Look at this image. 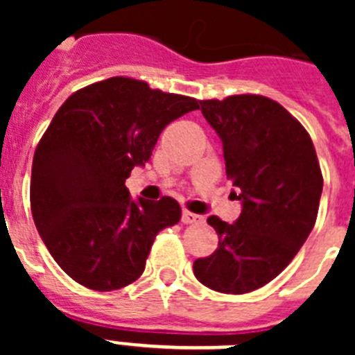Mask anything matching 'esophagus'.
<instances>
[{
    "label": "esophagus",
    "instance_id": "obj_1",
    "mask_svg": "<svg viewBox=\"0 0 355 355\" xmlns=\"http://www.w3.org/2000/svg\"><path fill=\"white\" fill-rule=\"evenodd\" d=\"M181 222H183V224H199V222H202V216L196 215V213L192 211H183Z\"/></svg>",
    "mask_w": 355,
    "mask_h": 355
}]
</instances>
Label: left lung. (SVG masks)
I'll return each instance as SVG.
<instances>
[{
	"label": "left lung",
	"mask_w": 355,
	"mask_h": 355,
	"mask_svg": "<svg viewBox=\"0 0 355 355\" xmlns=\"http://www.w3.org/2000/svg\"><path fill=\"white\" fill-rule=\"evenodd\" d=\"M200 112L220 139L241 213L234 224L209 216L218 247L193 261V274L220 293H249L277 277L304 245L324 178L311 137L279 103L241 94L200 101Z\"/></svg>",
	"instance_id": "8db88e82"
}]
</instances>
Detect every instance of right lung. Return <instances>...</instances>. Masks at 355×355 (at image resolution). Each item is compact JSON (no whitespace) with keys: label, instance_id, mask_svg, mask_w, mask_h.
Here are the masks:
<instances>
[{"label":"right lung","instance_id":"obj_1","mask_svg":"<svg viewBox=\"0 0 355 355\" xmlns=\"http://www.w3.org/2000/svg\"><path fill=\"white\" fill-rule=\"evenodd\" d=\"M199 108L193 97L108 78L72 94L33 156L31 215L62 270L97 291L142 275L162 229L181 218L172 197L133 200L126 180L149 162L165 126Z\"/></svg>","mask_w":355,"mask_h":355}]
</instances>
